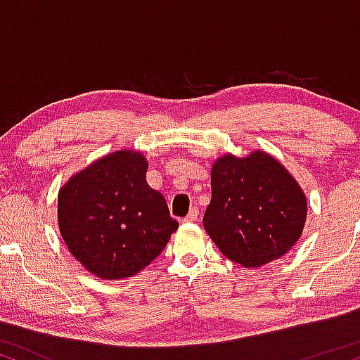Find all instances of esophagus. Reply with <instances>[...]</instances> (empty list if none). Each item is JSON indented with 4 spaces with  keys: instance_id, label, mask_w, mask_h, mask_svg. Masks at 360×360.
Masks as SVG:
<instances>
[{
    "instance_id": "obj_1",
    "label": "esophagus",
    "mask_w": 360,
    "mask_h": 360,
    "mask_svg": "<svg viewBox=\"0 0 360 360\" xmlns=\"http://www.w3.org/2000/svg\"><path fill=\"white\" fill-rule=\"evenodd\" d=\"M198 217H200V210H198V208H191V210H189V213L186 214L184 221L194 223V221H198Z\"/></svg>"
}]
</instances>
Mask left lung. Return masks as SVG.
Wrapping results in <instances>:
<instances>
[{
  "label": "left lung",
  "instance_id": "8db88e82",
  "mask_svg": "<svg viewBox=\"0 0 360 360\" xmlns=\"http://www.w3.org/2000/svg\"><path fill=\"white\" fill-rule=\"evenodd\" d=\"M308 203L298 181L264 150L221 155L212 166L206 233L226 259L260 267L300 240Z\"/></svg>",
  "mask_w": 360,
  "mask_h": 360
}]
</instances>
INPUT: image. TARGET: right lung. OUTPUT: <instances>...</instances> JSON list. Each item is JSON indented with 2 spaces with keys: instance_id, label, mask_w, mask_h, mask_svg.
<instances>
[{
  "instance_id": "obj_1",
  "label": "right lung",
  "mask_w": 360,
  "mask_h": 360,
  "mask_svg": "<svg viewBox=\"0 0 360 360\" xmlns=\"http://www.w3.org/2000/svg\"><path fill=\"white\" fill-rule=\"evenodd\" d=\"M147 159L117 150L71 176L59 189L57 221L74 259L96 278L127 279L146 269L179 223L147 184Z\"/></svg>"
}]
</instances>
